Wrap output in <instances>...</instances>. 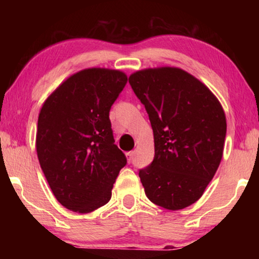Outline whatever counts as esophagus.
Listing matches in <instances>:
<instances>
[{
  "mask_svg": "<svg viewBox=\"0 0 259 259\" xmlns=\"http://www.w3.org/2000/svg\"><path fill=\"white\" fill-rule=\"evenodd\" d=\"M133 154H134V152H127V153H126V158H127V160H128V162L132 161Z\"/></svg>",
  "mask_w": 259,
  "mask_h": 259,
  "instance_id": "1",
  "label": "esophagus"
}]
</instances>
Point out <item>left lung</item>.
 I'll list each match as a JSON object with an SVG mask.
<instances>
[{"mask_svg":"<svg viewBox=\"0 0 259 259\" xmlns=\"http://www.w3.org/2000/svg\"><path fill=\"white\" fill-rule=\"evenodd\" d=\"M130 84L150 118L154 159L139 177L152 203L182 210L199 199L223 157L224 109L203 82L185 70H138Z\"/></svg>","mask_w":259,"mask_h":259,"instance_id":"obj_1","label":"left lung"}]
</instances>
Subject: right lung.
<instances>
[{"label":"right lung","instance_id":"add662e5","mask_svg":"<svg viewBox=\"0 0 259 259\" xmlns=\"http://www.w3.org/2000/svg\"><path fill=\"white\" fill-rule=\"evenodd\" d=\"M126 82L120 70L87 68L63 81L42 105L37 158L55 198L70 211L88 213L107 204L126 165L109 120Z\"/></svg>","mask_w":259,"mask_h":259}]
</instances>
